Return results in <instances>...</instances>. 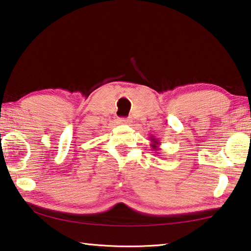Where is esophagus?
<instances>
[{
  "mask_svg": "<svg viewBox=\"0 0 251 251\" xmlns=\"http://www.w3.org/2000/svg\"><path fill=\"white\" fill-rule=\"evenodd\" d=\"M130 122H131L130 118H121V120H120L121 124H125V125L130 124Z\"/></svg>",
  "mask_w": 251,
  "mask_h": 251,
  "instance_id": "obj_1",
  "label": "esophagus"
}]
</instances>
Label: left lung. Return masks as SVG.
<instances>
[{
  "mask_svg": "<svg viewBox=\"0 0 251 251\" xmlns=\"http://www.w3.org/2000/svg\"><path fill=\"white\" fill-rule=\"evenodd\" d=\"M150 141H151V144H150V146L152 147V150L153 151H156V154H158L159 150H160V141L158 140V138L154 137V136H150Z\"/></svg>",
  "mask_w": 251,
  "mask_h": 251,
  "instance_id": "1",
  "label": "left lung"
}]
</instances>
